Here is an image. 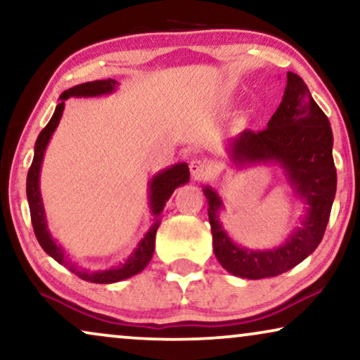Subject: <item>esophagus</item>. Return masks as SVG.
I'll use <instances>...</instances> for the list:
<instances>
[{
    "label": "esophagus",
    "mask_w": 360,
    "mask_h": 360,
    "mask_svg": "<svg viewBox=\"0 0 360 360\" xmlns=\"http://www.w3.org/2000/svg\"><path fill=\"white\" fill-rule=\"evenodd\" d=\"M190 174L195 180L208 179L210 175H213V167H211L210 162H206V160L193 159L190 162Z\"/></svg>",
    "instance_id": "obj_1"
}]
</instances>
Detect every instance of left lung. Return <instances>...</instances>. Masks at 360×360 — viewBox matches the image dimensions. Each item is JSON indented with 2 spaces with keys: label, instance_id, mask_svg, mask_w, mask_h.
I'll return each mask as SVG.
<instances>
[{
  "label": "left lung",
  "instance_id": "1",
  "mask_svg": "<svg viewBox=\"0 0 360 360\" xmlns=\"http://www.w3.org/2000/svg\"><path fill=\"white\" fill-rule=\"evenodd\" d=\"M226 150L238 169L259 164L278 165L293 195L303 205V216L278 248H243L221 223L223 198L210 185H203L216 259L223 269L240 278L259 280L287 272L321 243L336 196L338 176L329 120L302 78L288 72L282 103L267 122V129L243 131L228 142Z\"/></svg>",
  "mask_w": 360,
  "mask_h": 360
}]
</instances>
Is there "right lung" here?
<instances>
[{"mask_svg":"<svg viewBox=\"0 0 360 360\" xmlns=\"http://www.w3.org/2000/svg\"><path fill=\"white\" fill-rule=\"evenodd\" d=\"M117 85H120V83L116 80L108 78V80L82 83V85L72 86L63 91L60 95V101H58V105L56 106V111H53V115L51 117V121L47 122V126L44 127L41 134L37 137L36 146H34V159H32L31 169L27 172V184H26L27 203H29V210H31L32 228H34V233H36L39 244H41V248L46 250L52 259H56L58 264L65 265L70 272L78 275L82 280H86V282H91V283L121 282V280H126L132 277V275L142 272V270L147 267V264L150 262L152 255H154L155 233L160 226L164 206L167 201H169L172 193L175 191V188L188 184L190 180V170L186 162H179V164L167 167V169L157 172V174L152 176L149 181V203H147L152 213L150 228L147 229L144 238L137 243L129 257H127L124 262L112 265L110 269L90 270V269L82 267L80 264L68 257L65 249H63L62 245L52 238L51 229H49V224H47L46 208H44V201L41 195V169H42L44 154H46L49 142H51V137L53 132H56L58 122H60L63 108H65V101L68 98H95V96H103V95H111V93L116 91Z\"/></svg>","mask_w":360,"mask_h":360,"instance_id":"add662e5","label":"right lung"}]
</instances>
